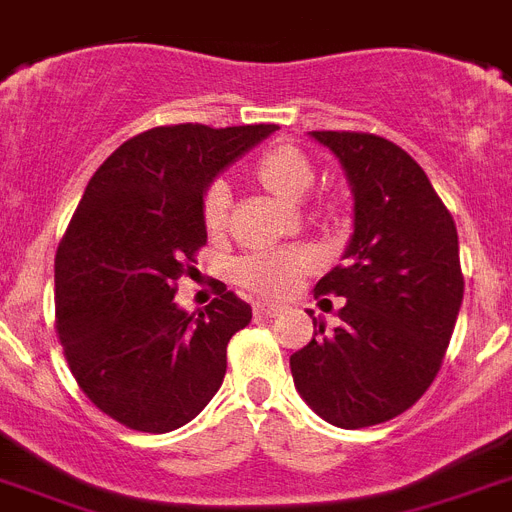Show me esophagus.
Returning a JSON list of instances; mask_svg holds the SVG:
<instances>
[{
    "label": "esophagus",
    "instance_id": "esophagus-1",
    "mask_svg": "<svg viewBox=\"0 0 512 512\" xmlns=\"http://www.w3.org/2000/svg\"><path fill=\"white\" fill-rule=\"evenodd\" d=\"M253 314H256V316H277V314H280V306H274V303H256V306H253Z\"/></svg>",
    "mask_w": 512,
    "mask_h": 512
}]
</instances>
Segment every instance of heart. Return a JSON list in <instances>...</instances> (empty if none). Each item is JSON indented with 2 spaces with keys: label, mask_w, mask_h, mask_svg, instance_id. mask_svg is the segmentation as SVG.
Masks as SVG:
<instances>
[{
  "label": "heart",
  "mask_w": 512,
  "mask_h": 512,
  "mask_svg": "<svg viewBox=\"0 0 512 512\" xmlns=\"http://www.w3.org/2000/svg\"><path fill=\"white\" fill-rule=\"evenodd\" d=\"M256 175L261 183L282 201H301L314 185V167L293 146H274L256 162ZM230 206V185L225 180L211 183L204 196V222L209 230H219L227 219ZM316 264V256L306 248H282V251L253 253L235 264V277L240 285L251 287L253 293L280 298L290 293L303 274Z\"/></svg>",
  "instance_id": "b5f03b06"
}]
</instances>
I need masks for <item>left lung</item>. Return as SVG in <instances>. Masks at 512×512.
<instances>
[{"label":"left lung","instance_id":"obj_1","mask_svg":"<svg viewBox=\"0 0 512 512\" xmlns=\"http://www.w3.org/2000/svg\"><path fill=\"white\" fill-rule=\"evenodd\" d=\"M311 138L345 172L353 232L342 264L314 287L345 298L340 327L324 335L327 324L314 319V340L290 356V371L316 416L363 429L408 411L437 377L463 303L458 230L400 146L337 130Z\"/></svg>","mask_w":512,"mask_h":512}]
</instances>
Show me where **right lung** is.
Here are the masks:
<instances>
[{
  "label": "right lung",
  "mask_w": 512,
  "mask_h": 512,
  "mask_svg": "<svg viewBox=\"0 0 512 512\" xmlns=\"http://www.w3.org/2000/svg\"><path fill=\"white\" fill-rule=\"evenodd\" d=\"M277 125H172L125 141L88 180L54 261L57 332L88 400L135 432L164 434L204 411L227 342L251 306L227 287L206 311L175 280L206 243L209 185Z\"/></svg>",
  "instance_id": "right-lung-1"
}]
</instances>
